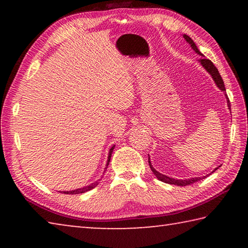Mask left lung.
I'll return each mask as SVG.
<instances>
[{
	"mask_svg": "<svg viewBox=\"0 0 248 248\" xmlns=\"http://www.w3.org/2000/svg\"><path fill=\"white\" fill-rule=\"evenodd\" d=\"M184 38L186 39L187 43L190 45V47H191L192 49H194L195 52H197V53L199 54V56L202 57V58H201L200 60H199V62H200L201 64H202L203 68L208 71L209 74L211 75L212 78H213V81H215V83L217 84V86L219 87V89H220L222 92H224V93H225L224 82H223V79H222L221 75H220V73H219V71H217V69L216 68L215 64H213L212 62L210 61V60H208V59L204 58L203 54L199 51V49L197 48V46H196V44L194 43V40H192L189 36L184 35ZM226 99H228V106H229V108H230V107H231V103H230V99H229L228 96H226ZM149 164H150L151 170H152V171H153V174H154L155 176H156V177H157L159 180H161V182L166 183V184L177 185V186H182V187H183V186H187V185L194 184V183H196V182H198V180H200V179H202V178L205 177V176H203V177H195V178H190V179H174V178L169 177V176L158 173L157 170H155L154 167H153L152 165H151L150 158H149ZM216 170H217V169H216Z\"/></svg>",
	"mask_w": 248,
	"mask_h": 248,
	"instance_id": "1",
	"label": "left lung"
}]
</instances>
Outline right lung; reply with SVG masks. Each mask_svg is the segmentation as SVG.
I'll return each mask as SVG.
<instances>
[{
	"label": "right lung",
	"instance_id": "add662e5",
	"mask_svg": "<svg viewBox=\"0 0 248 248\" xmlns=\"http://www.w3.org/2000/svg\"><path fill=\"white\" fill-rule=\"evenodd\" d=\"M115 149V145L112 146V148L109 150V154H108V161H107V165H106V169H107V166H108V164H109V161H110V157H111V153H112V150ZM99 183H98V180L97 182H95V183H92L91 185H89V186H86V187H83V188H78V189H74V190H71V191H60V192H63V194H66V195H78V194H83V192H86V191H89V190H91V189H93V188H95L96 186H97Z\"/></svg>",
	"mask_w": 248,
	"mask_h": 248
}]
</instances>
